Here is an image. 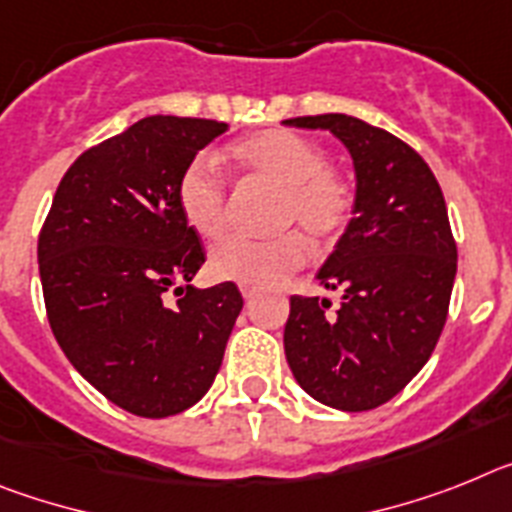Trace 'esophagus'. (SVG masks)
<instances>
[{"label": "esophagus", "mask_w": 512, "mask_h": 512, "mask_svg": "<svg viewBox=\"0 0 512 512\" xmlns=\"http://www.w3.org/2000/svg\"><path fill=\"white\" fill-rule=\"evenodd\" d=\"M242 296H244V301H250L252 296H255V291H252V288H242Z\"/></svg>", "instance_id": "obj_1"}]
</instances>
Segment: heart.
Masks as SVG:
<instances>
[{"instance_id":"obj_1","label":"heart","mask_w":512,"mask_h":512,"mask_svg":"<svg viewBox=\"0 0 512 512\" xmlns=\"http://www.w3.org/2000/svg\"><path fill=\"white\" fill-rule=\"evenodd\" d=\"M231 159L244 177L281 188L275 224L281 237L252 242L226 239L213 247L208 270L216 281L244 288H270L301 268L309 257V242H335L353 216L355 193L350 182L327 167V154L301 133L262 131L229 146ZM177 206L195 234L219 239L229 229V193L219 164L211 154H195L177 180ZM304 230L303 235L300 231Z\"/></svg>"}]
</instances>
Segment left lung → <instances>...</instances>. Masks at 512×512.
<instances>
[{
	"mask_svg": "<svg viewBox=\"0 0 512 512\" xmlns=\"http://www.w3.org/2000/svg\"><path fill=\"white\" fill-rule=\"evenodd\" d=\"M286 126L330 131L355 170L353 219L317 273L340 306L291 296L286 361L317 402L373 410L415 379L446 324L456 278L446 201L425 159L384 128L345 113Z\"/></svg>",
	"mask_w": 512,
	"mask_h": 512,
	"instance_id": "1",
	"label": "left lung"
}]
</instances>
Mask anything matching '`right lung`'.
<instances>
[{
  "instance_id": "add662e5",
  "label": "right lung",
  "mask_w": 512,
  "mask_h": 512,
  "mask_svg": "<svg viewBox=\"0 0 512 512\" xmlns=\"http://www.w3.org/2000/svg\"><path fill=\"white\" fill-rule=\"evenodd\" d=\"M206 118L149 115L66 170L38 239L56 342L102 397L170 417L211 389L242 311L234 283L193 288L206 262L177 206L185 164L226 133ZM176 288L175 307L163 293Z\"/></svg>"
}]
</instances>
